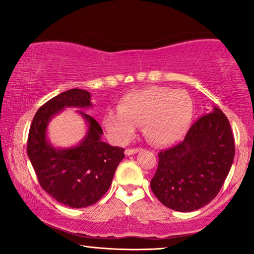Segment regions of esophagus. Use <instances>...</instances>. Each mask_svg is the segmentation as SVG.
<instances>
[{"instance_id":"34e87169","label":"esophagus","mask_w":254,"mask_h":254,"mask_svg":"<svg viewBox=\"0 0 254 254\" xmlns=\"http://www.w3.org/2000/svg\"><path fill=\"white\" fill-rule=\"evenodd\" d=\"M140 150H141V148H131V149H126V151H125V154H126L127 156H130V155L136 154V152H138Z\"/></svg>"}]
</instances>
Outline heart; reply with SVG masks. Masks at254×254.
Masks as SVG:
<instances>
[{"instance_id": "1", "label": "heart", "mask_w": 254, "mask_h": 254, "mask_svg": "<svg viewBox=\"0 0 254 254\" xmlns=\"http://www.w3.org/2000/svg\"><path fill=\"white\" fill-rule=\"evenodd\" d=\"M192 113V102L185 92L150 86L124 96L119 111H110L104 124L110 136L119 143L129 141L136 125H143V133L149 141L165 145L185 135Z\"/></svg>"}]
</instances>
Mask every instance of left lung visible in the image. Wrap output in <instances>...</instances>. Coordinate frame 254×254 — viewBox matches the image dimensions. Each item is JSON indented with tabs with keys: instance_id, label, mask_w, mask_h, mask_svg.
I'll return each mask as SVG.
<instances>
[{
	"instance_id": "obj_1",
	"label": "left lung",
	"mask_w": 254,
	"mask_h": 254,
	"mask_svg": "<svg viewBox=\"0 0 254 254\" xmlns=\"http://www.w3.org/2000/svg\"><path fill=\"white\" fill-rule=\"evenodd\" d=\"M235 157V140L228 118L215 107L201 117L175 147L159 151L150 182L155 196L170 209L193 211L220 192Z\"/></svg>"
}]
</instances>
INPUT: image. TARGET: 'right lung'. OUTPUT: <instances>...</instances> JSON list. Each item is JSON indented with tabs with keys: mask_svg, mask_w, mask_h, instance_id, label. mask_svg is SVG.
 Wrapping results in <instances>:
<instances>
[{
	"mask_svg": "<svg viewBox=\"0 0 254 254\" xmlns=\"http://www.w3.org/2000/svg\"><path fill=\"white\" fill-rule=\"evenodd\" d=\"M90 92L70 89L44 104L34 116L27 137V155L43 190L58 202L71 208L96 203L110 189L125 149L100 140L103 129L89 114L78 111L89 124L84 140L77 147L55 149L47 142L50 119L64 107L91 106Z\"/></svg>",
	"mask_w": 254,
	"mask_h": 254,
	"instance_id": "right-lung-1",
	"label": "right lung"
}]
</instances>
